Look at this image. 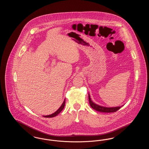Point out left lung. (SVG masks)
<instances>
[{
	"instance_id": "8db88e82",
	"label": "left lung",
	"mask_w": 149,
	"mask_h": 149,
	"mask_svg": "<svg viewBox=\"0 0 149 149\" xmlns=\"http://www.w3.org/2000/svg\"><path fill=\"white\" fill-rule=\"evenodd\" d=\"M88 95H89V96H88L89 102L90 106H91L93 109H94V110L97 111L98 112H105V113L115 112L117 111H118L120 108L121 107L123 106H122L120 107H107L101 106H99L98 104H97L95 103H94L91 98V96H90L89 94Z\"/></svg>"
}]
</instances>
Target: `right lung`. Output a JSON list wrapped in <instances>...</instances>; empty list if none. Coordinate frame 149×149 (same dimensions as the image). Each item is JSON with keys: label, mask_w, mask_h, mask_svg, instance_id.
I'll return each mask as SVG.
<instances>
[{"label": "right lung", "mask_w": 149, "mask_h": 149, "mask_svg": "<svg viewBox=\"0 0 149 149\" xmlns=\"http://www.w3.org/2000/svg\"><path fill=\"white\" fill-rule=\"evenodd\" d=\"M65 99L64 100V102L63 103L62 105L56 111L55 113L51 114H50V115H48V116H43V117H47V118H52V117H54L56 116L57 114H58L60 113L63 111V109H64V107H65Z\"/></svg>", "instance_id": "1"}]
</instances>
